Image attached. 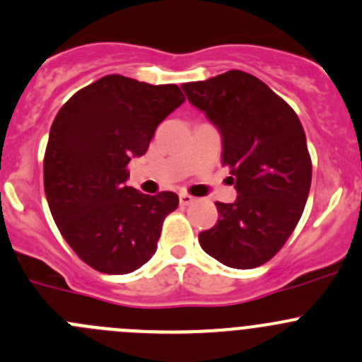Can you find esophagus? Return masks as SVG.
<instances>
[{
    "mask_svg": "<svg viewBox=\"0 0 362 362\" xmlns=\"http://www.w3.org/2000/svg\"><path fill=\"white\" fill-rule=\"evenodd\" d=\"M178 198H180L182 206H187V205H191V203H194V198H192L191 194H187V192H180V196H178Z\"/></svg>",
    "mask_w": 362,
    "mask_h": 362,
    "instance_id": "34e87169",
    "label": "esophagus"
}]
</instances>
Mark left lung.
<instances>
[{
    "label": "left lung",
    "instance_id": "left-lung-1",
    "mask_svg": "<svg viewBox=\"0 0 362 362\" xmlns=\"http://www.w3.org/2000/svg\"><path fill=\"white\" fill-rule=\"evenodd\" d=\"M223 136L221 163L238 196L216 203V226L199 233L206 255L233 269L274 258L296 230L311 187V157L296 111L258 77L228 70L182 84Z\"/></svg>",
    "mask_w": 362,
    "mask_h": 362
}]
</instances>
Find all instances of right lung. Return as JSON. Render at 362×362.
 Returning a JSON list of instances; mask_svg holds the SVG:
<instances>
[{
    "label": "right lung",
    "instance_id": "right-lung-1",
    "mask_svg": "<svg viewBox=\"0 0 362 362\" xmlns=\"http://www.w3.org/2000/svg\"><path fill=\"white\" fill-rule=\"evenodd\" d=\"M184 100L177 84L113 74L81 88L56 115L44 156L45 198L59 233L92 269L129 274L156 252L178 196L125 185L127 164Z\"/></svg>",
    "mask_w": 362,
    "mask_h": 362
}]
</instances>
